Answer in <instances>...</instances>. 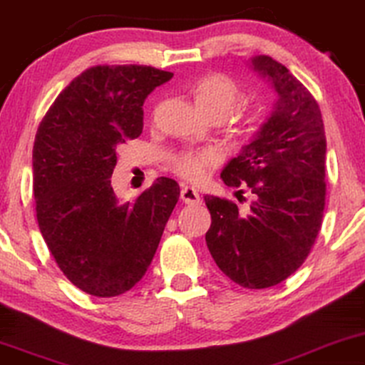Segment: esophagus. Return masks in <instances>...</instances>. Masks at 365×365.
Listing matches in <instances>:
<instances>
[{
	"mask_svg": "<svg viewBox=\"0 0 365 365\" xmlns=\"http://www.w3.org/2000/svg\"><path fill=\"white\" fill-rule=\"evenodd\" d=\"M180 197L182 200L188 203V205H193V203H200V193H198L197 188L182 185V190H180Z\"/></svg>",
	"mask_w": 365,
	"mask_h": 365,
	"instance_id": "esophagus-1",
	"label": "esophagus"
}]
</instances>
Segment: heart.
Returning a JSON list of instances; mask_svg holds the SVG:
<instances>
[{
  "instance_id": "heart-1",
  "label": "heart",
  "mask_w": 365,
  "mask_h": 365,
  "mask_svg": "<svg viewBox=\"0 0 365 365\" xmlns=\"http://www.w3.org/2000/svg\"><path fill=\"white\" fill-rule=\"evenodd\" d=\"M192 96L198 108L208 116H223L239 100L240 90L235 81L222 73H207L197 78L192 85ZM260 120L259 106L244 108L237 115V133L249 137ZM220 162V153L215 148L185 150L172 160L170 167L180 177L198 182L205 178L208 172Z\"/></svg>"
}]
</instances>
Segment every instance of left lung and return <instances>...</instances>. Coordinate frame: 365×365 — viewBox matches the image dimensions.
I'll list each match as a JSON object with an SVG mask.
<instances>
[{"instance_id": "left-lung-1", "label": "left lung", "mask_w": 365, "mask_h": 365, "mask_svg": "<svg viewBox=\"0 0 365 365\" xmlns=\"http://www.w3.org/2000/svg\"><path fill=\"white\" fill-rule=\"evenodd\" d=\"M252 66L274 86L272 115L254 140L222 170L228 187L254 193L250 210L205 197L212 225L205 240L228 279L245 289L280 284L310 254L325 207V132L310 91L274 58H252ZM244 193V190H242Z\"/></svg>"}]
</instances>
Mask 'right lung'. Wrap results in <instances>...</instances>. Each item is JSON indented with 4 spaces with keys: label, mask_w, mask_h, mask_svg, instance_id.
Here are the masks:
<instances>
[{
    "label": "right lung",
    "mask_w": 365,
    "mask_h": 365,
    "mask_svg": "<svg viewBox=\"0 0 365 365\" xmlns=\"http://www.w3.org/2000/svg\"><path fill=\"white\" fill-rule=\"evenodd\" d=\"M172 76L143 65L88 68L56 96L38 126V227L66 279L95 297H115L140 282L178 202L172 178H157L125 203L110 180L116 148L142 133L145 98Z\"/></svg>",
    "instance_id": "right-lung-1"
}]
</instances>
